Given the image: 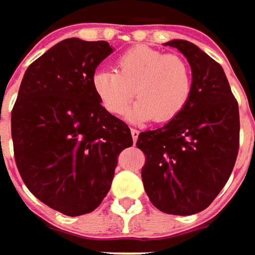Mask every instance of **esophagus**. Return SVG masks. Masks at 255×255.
Returning a JSON list of instances; mask_svg holds the SVG:
<instances>
[{"instance_id":"esophagus-1","label":"esophagus","mask_w":255,"mask_h":255,"mask_svg":"<svg viewBox=\"0 0 255 255\" xmlns=\"http://www.w3.org/2000/svg\"><path fill=\"white\" fill-rule=\"evenodd\" d=\"M130 133H131V138L137 141V138H138V134H140V131L137 130V129H130Z\"/></svg>"}]
</instances>
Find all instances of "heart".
Returning <instances> with one entry per match:
<instances>
[{
	"label": "heart",
	"mask_w": 255,
	"mask_h": 255,
	"mask_svg": "<svg viewBox=\"0 0 255 255\" xmlns=\"http://www.w3.org/2000/svg\"><path fill=\"white\" fill-rule=\"evenodd\" d=\"M92 86L99 102L113 115L124 114L136 96L138 100L129 113L130 118L169 122L188 103L192 74L180 56L134 46L117 59L115 71H96Z\"/></svg>",
	"instance_id": "b5f03b06"
}]
</instances>
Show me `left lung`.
Returning a JSON list of instances; mask_svg holds the SVG:
<instances>
[{"label":"left lung","instance_id":"8db88e82","mask_svg":"<svg viewBox=\"0 0 255 255\" xmlns=\"http://www.w3.org/2000/svg\"><path fill=\"white\" fill-rule=\"evenodd\" d=\"M187 57L192 90L185 108L155 130L138 134L141 178L156 209L174 216L205 210L234 170L239 151V106L223 67L196 45L169 41Z\"/></svg>","mask_w":255,"mask_h":255}]
</instances>
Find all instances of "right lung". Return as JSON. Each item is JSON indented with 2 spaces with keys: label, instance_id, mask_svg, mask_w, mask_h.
I'll return each mask as SVG.
<instances>
[{
  "label": "right lung",
  "instance_id": "1",
  "mask_svg": "<svg viewBox=\"0 0 255 255\" xmlns=\"http://www.w3.org/2000/svg\"><path fill=\"white\" fill-rule=\"evenodd\" d=\"M114 52L106 41L67 38L32 61L10 117L21 180L42 203L82 216L111 188L129 126L103 107L92 86L96 68Z\"/></svg>",
  "mask_w": 255,
  "mask_h": 255
}]
</instances>
